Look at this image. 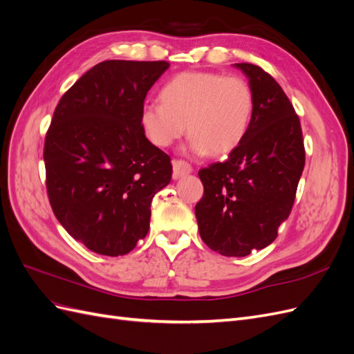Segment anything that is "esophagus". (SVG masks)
Wrapping results in <instances>:
<instances>
[{
	"label": "esophagus",
	"instance_id": "obj_1",
	"mask_svg": "<svg viewBox=\"0 0 354 354\" xmlns=\"http://www.w3.org/2000/svg\"><path fill=\"white\" fill-rule=\"evenodd\" d=\"M192 171H194V168H192V165L189 162H186V160H181V159H174L173 160V176L174 178H180L183 176H187L190 174Z\"/></svg>",
	"mask_w": 354,
	"mask_h": 354
}]
</instances>
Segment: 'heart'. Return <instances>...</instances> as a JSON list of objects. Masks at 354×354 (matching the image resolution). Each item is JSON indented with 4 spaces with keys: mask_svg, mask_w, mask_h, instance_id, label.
<instances>
[{
    "mask_svg": "<svg viewBox=\"0 0 354 354\" xmlns=\"http://www.w3.org/2000/svg\"><path fill=\"white\" fill-rule=\"evenodd\" d=\"M159 102H147L140 125L147 140L168 147L185 134L195 155L224 156L242 145L252 121L255 99L251 85L236 75L183 72L160 91Z\"/></svg>",
    "mask_w": 354,
    "mask_h": 354,
    "instance_id": "heart-1",
    "label": "heart"
}]
</instances>
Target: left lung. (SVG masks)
<instances>
[{"mask_svg": "<svg viewBox=\"0 0 354 354\" xmlns=\"http://www.w3.org/2000/svg\"><path fill=\"white\" fill-rule=\"evenodd\" d=\"M254 93L252 121L242 145L224 162L202 168L203 196L195 214L212 251L245 257L270 245L292 209L306 152L299 118L272 75L234 63Z\"/></svg>", "mask_w": 354, "mask_h": 354, "instance_id": "left-lung-1", "label": "left lung"}]
</instances>
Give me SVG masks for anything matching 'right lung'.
<instances>
[{
    "instance_id": "right-lung-1",
    "label": "right lung",
    "mask_w": 354,
    "mask_h": 354,
    "mask_svg": "<svg viewBox=\"0 0 354 354\" xmlns=\"http://www.w3.org/2000/svg\"><path fill=\"white\" fill-rule=\"evenodd\" d=\"M168 62L104 60L62 95L46 136L50 205L73 239L125 255L143 239L153 196L173 174L147 140L140 111Z\"/></svg>"
}]
</instances>
